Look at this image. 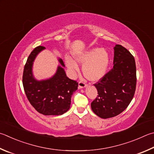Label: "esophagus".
Segmentation results:
<instances>
[{
	"label": "esophagus",
	"instance_id": "34e87169",
	"mask_svg": "<svg viewBox=\"0 0 154 154\" xmlns=\"http://www.w3.org/2000/svg\"><path fill=\"white\" fill-rule=\"evenodd\" d=\"M85 87H87V84H85L84 82H79V84H78V88L83 89V88H85Z\"/></svg>",
	"mask_w": 154,
	"mask_h": 154
}]
</instances>
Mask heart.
Returning <instances> with one entry per match:
<instances>
[{"label": "heart", "instance_id": "heart-1", "mask_svg": "<svg viewBox=\"0 0 154 154\" xmlns=\"http://www.w3.org/2000/svg\"><path fill=\"white\" fill-rule=\"evenodd\" d=\"M83 65V73L87 79L97 82L102 79L107 72L110 57L108 52L104 48H93L85 50L75 58ZM65 63L67 68L74 75L79 71V66L71 57H66Z\"/></svg>", "mask_w": 154, "mask_h": 154}]
</instances>
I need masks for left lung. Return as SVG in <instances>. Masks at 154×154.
I'll return each instance as SVG.
<instances>
[{"instance_id":"8db88e82","label":"left lung","mask_w":154,"mask_h":154,"mask_svg":"<svg viewBox=\"0 0 154 154\" xmlns=\"http://www.w3.org/2000/svg\"><path fill=\"white\" fill-rule=\"evenodd\" d=\"M114 50L113 68L94 84L98 96L91 104L94 112L104 119L122 112L132 100L136 88L135 58L119 44Z\"/></svg>"}]
</instances>
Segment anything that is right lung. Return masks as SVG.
<instances>
[{"label":"right lung","instance_id":"obj_1","mask_svg":"<svg viewBox=\"0 0 154 154\" xmlns=\"http://www.w3.org/2000/svg\"><path fill=\"white\" fill-rule=\"evenodd\" d=\"M46 48L38 46L31 52L24 67L23 85L26 96L39 113L46 116H59L71 107V96L77 89L78 83L66 77L63 60L51 77L38 80L33 75V62L37 56Z\"/></svg>","mask_w":154,"mask_h":154}]
</instances>
